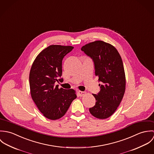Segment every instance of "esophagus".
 <instances>
[{"label":"esophagus","mask_w":154,"mask_h":154,"mask_svg":"<svg viewBox=\"0 0 154 154\" xmlns=\"http://www.w3.org/2000/svg\"><path fill=\"white\" fill-rule=\"evenodd\" d=\"M85 94H86V92H83V91H81L78 92V96H80V97H82V96L85 95Z\"/></svg>","instance_id":"esophagus-1"}]
</instances>
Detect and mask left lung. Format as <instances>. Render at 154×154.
<instances>
[{
    "instance_id": "obj_1",
    "label": "left lung",
    "mask_w": 154,
    "mask_h": 154,
    "mask_svg": "<svg viewBox=\"0 0 154 154\" xmlns=\"http://www.w3.org/2000/svg\"><path fill=\"white\" fill-rule=\"evenodd\" d=\"M81 50L92 59L95 75L101 83L100 92L92 94L96 103L89 112L97 119H106L117 110L125 92L126 76L122 57L112 45L103 41L85 44Z\"/></svg>"
}]
</instances>
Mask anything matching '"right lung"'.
I'll return each instance as SVG.
<instances>
[{
  "label": "right lung",
  "instance_id": "1",
  "mask_svg": "<svg viewBox=\"0 0 154 154\" xmlns=\"http://www.w3.org/2000/svg\"><path fill=\"white\" fill-rule=\"evenodd\" d=\"M70 45H51L35 59L29 76L30 92L37 108L46 118L55 120L62 117L77 97L73 89L54 85L62 74V60L71 51Z\"/></svg>",
  "mask_w": 154,
  "mask_h": 154
}]
</instances>
